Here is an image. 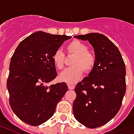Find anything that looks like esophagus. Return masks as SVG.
Here are the masks:
<instances>
[{"mask_svg": "<svg viewBox=\"0 0 134 134\" xmlns=\"http://www.w3.org/2000/svg\"><path fill=\"white\" fill-rule=\"evenodd\" d=\"M68 88H69L70 90H74V89H75V85H73L71 84H68Z\"/></svg>", "mask_w": 134, "mask_h": 134, "instance_id": "esophagus-1", "label": "esophagus"}]
</instances>
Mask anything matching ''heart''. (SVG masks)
I'll list each match as a JSON object with an SVG mask.
<instances>
[{
  "mask_svg": "<svg viewBox=\"0 0 134 134\" xmlns=\"http://www.w3.org/2000/svg\"><path fill=\"white\" fill-rule=\"evenodd\" d=\"M88 47L83 42L74 40L67 46L69 54L75 55L72 61V67L65 69L59 75V80L68 84H74L79 81L82 76L83 70L90 72L96 62V55L88 51ZM53 63L57 69L62 70L64 64V55L61 50H57L52 57Z\"/></svg>",
  "mask_w": 134,
  "mask_h": 134,
  "instance_id": "b5f03b06",
  "label": "heart"
}]
</instances>
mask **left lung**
Here are the masks:
<instances>
[{"instance_id": "obj_1", "label": "left lung", "mask_w": 134, "mask_h": 134, "mask_svg": "<svg viewBox=\"0 0 134 134\" xmlns=\"http://www.w3.org/2000/svg\"><path fill=\"white\" fill-rule=\"evenodd\" d=\"M75 38L88 41L96 62L87 77L75 88L73 113L85 126H103L118 113L126 93V66L118 47L103 34L90 33Z\"/></svg>"}]
</instances>
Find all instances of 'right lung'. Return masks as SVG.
<instances>
[{"mask_svg":"<svg viewBox=\"0 0 134 134\" xmlns=\"http://www.w3.org/2000/svg\"><path fill=\"white\" fill-rule=\"evenodd\" d=\"M71 37L38 31L20 42L13 53L7 81L9 102L26 124L37 126L49 120L68 90L64 82L47 85L57 75L53 54Z\"/></svg>","mask_w":134,"mask_h":134,"instance_id":"right-lung-1","label":"right lung"}]
</instances>
